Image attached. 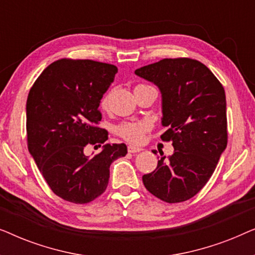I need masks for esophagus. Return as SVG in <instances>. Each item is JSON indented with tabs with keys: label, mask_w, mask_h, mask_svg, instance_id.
Here are the masks:
<instances>
[{
	"label": "esophagus",
	"mask_w": 255,
	"mask_h": 255,
	"mask_svg": "<svg viewBox=\"0 0 255 255\" xmlns=\"http://www.w3.org/2000/svg\"><path fill=\"white\" fill-rule=\"evenodd\" d=\"M141 147H138V146H133V145H128V151L130 153H137L141 151Z\"/></svg>",
	"instance_id": "obj_1"
}]
</instances>
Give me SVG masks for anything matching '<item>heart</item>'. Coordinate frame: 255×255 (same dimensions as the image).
Returning <instances> with one entry per match:
<instances>
[{"instance_id":"1","label":"heart","mask_w":255,"mask_h":255,"mask_svg":"<svg viewBox=\"0 0 255 255\" xmlns=\"http://www.w3.org/2000/svg\"><path fill=\"white\" fill-rule=\"evenodd\" d=\"M137 87H147V86L139 85ZM137 87H135V88H137ZM147 128H148V125L146 122L132 121V122H127V123H123L122 125H120L117 128V132L122 138L125 139V140L130 142H140Z\"/></svg>"}]
</instances>
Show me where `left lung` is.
Here are the masks:
<instances>
[{"mask_svg": "<svg viewBox=\"0 0 255 255\" xmlns=\"http://www.w3.org/2000/svg\"><path fill=\"white\" fill-rule=\"evenodd\" d=\"M134 74L161 93L167 128L161 139L174 147L173 155L161 156L155 170L142 176L144 186L167 203L189 200L207 184L228 145L225 90L207 66L189 58L162 59Z\"/></svg>", "mask_w": 255, "mask_h": 255, "instance_id": "obj_1", "label": "left lung"}]
</instances>
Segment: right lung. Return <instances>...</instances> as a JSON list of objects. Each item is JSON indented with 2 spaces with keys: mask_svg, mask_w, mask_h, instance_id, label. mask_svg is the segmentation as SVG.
Masks as SVG:
<instances>
[{
  "mask_svg": "<svg viewBox=\"0 0 255 255\" xmlns=\"http://www.w3.org/2000/svg\"><path fill=\"white\" fill-rule=\"evenodd\" d=\"M116 66L60 59L43 71L26 101L27 147L52 191L65 201L89 203L107 189L110 165L125 156V144H106L87 156V145L101 147L108 132L96 127L99 107Z\"/></svg>",
  "mask_w": 255,
  "mask_h": 255,
  "instance_id": "1",
  "label": "right lung"
}]
</instances>
